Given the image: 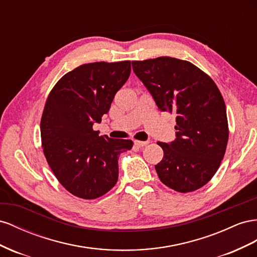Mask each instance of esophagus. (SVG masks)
<instances>
[{
  "instance_id": "esophagus-1",
  "label": "esophagus",
  "mask_w": 257,
  "mask_h": 257,
  "mask_svg": "<svg viewBox=\"0 0 257 257\" xmlns=\"http://www.w3.org/2000/svg\"><path fill=\"white\" fill-rule=\"evenodd\" d=\"M146 144H149L148 141H138V140L135 141V145L137 148H142V146H145Z\"/></svg>"
}]
</instances>
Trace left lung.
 <instances>
[{"instance_id": "left-lung-1", "label": "left lung", "mask_w": 257, "mask_h": 257, "mask_svg": "<svg viewBox=\"0 0 257 257\" xmlns=\"http://www.w3.org/2000/svg\"><path fill=\"white\" fill-rule=\"evenodd\" d=\"M161 111L177 114V139L157 142L164 158L155 166L160 181L180 193H189L213 178L228 142L224 99L216 84L192 62L171 57L133 61Z\"/></svg>"}]
</instances>
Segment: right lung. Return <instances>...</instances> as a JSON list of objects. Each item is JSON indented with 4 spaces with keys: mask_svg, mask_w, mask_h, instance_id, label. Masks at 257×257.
I'll return each instance as SVG.
<instances>
[{
    "mask_svg": "<svg viewBox=\"0 0 257 257\" xmlns=\"http://www.w3.org/2000/svg\"><path fill=\"white\" fill-rule=\"evenodd\" d=\"M130 61L82 64L63 75L49 92L41 119L44 155L69 193L96 199L118 180V157L134 142L100 137L101 122L116 92L130 75Z\"/></svg>",
    "mask_w": 257,
    "mask_h": 257,
    "instance_id": "add662e5",
    "label": "right lung"
}]
</instances>
